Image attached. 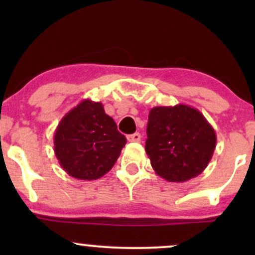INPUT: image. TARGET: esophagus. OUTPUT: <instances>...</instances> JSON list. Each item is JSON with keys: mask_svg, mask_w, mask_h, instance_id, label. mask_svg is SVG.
Instances as JSON below:
<instances>
[{"mask_svg": "<svg viewBox=\"0 0 255 255\" xmlns=\"http://www.w3.org/2000/svg\"><path fill=\"white\" fill-rule=\"evenodd\" d=\"M128 141L130 142H137L140 141V139H141V135H140V133H134V134H130V135L127 136Z\"/></svg>", "mask_w": 255, "mask_h": 255, "instance_id": "obj_1", "label": "esophagus"}]
</instances>
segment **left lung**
<instances>
[{"label": "left lung", "mask_w": 255, "mask_h": 255, "mask_svg": "<svg viewBox=\"0 0 255 255\" xmlns=\"http://www.w3.org/2000/svg\"><path fill=\"white\" fill-rule=\"evenodd\" d=\"M145 150L157 175L184 182L205 170L216 148V131L203 114L189 105L150 110Z\"/></svg>", "instance_id": "1"}]
</instances>
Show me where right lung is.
Returning <instances> with one entry per match:
<instances>
[{
    "instance_id": "add662e5",
    "label": "right lung",
    "mask_w": 255,
    "mask_h": 255,
    "mask_svg": "<svg viewBox=\"0 0 255 255\" xmlns=\"http://www.w3.org/2000/svg\"><path fill=\"white\" fill-rule=\"evenodd\" d=\"M127 142L101 102L84 99L63 116L54 134V151L69 176L97 180L111 170Z\"/></svg>"
}]
</instances>
